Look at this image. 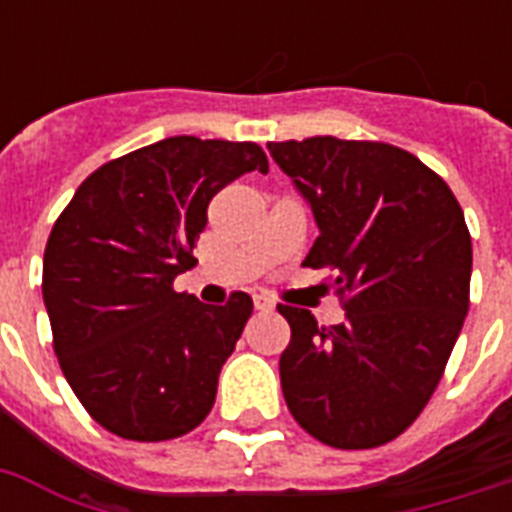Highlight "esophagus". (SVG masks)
Listing matches in <instances>:
<instances>
[{"label": "esophagus", "instance_id": "1", "mask_svg": "<svg viewBox=\"0 0 512 512\" xmlns=\"http://www.w3.org/2000/svg\"><path fill=\"white\" fill-rule=\"evenodd\" d=\"M255 308L257 311H273L276 305H273L268 297H255Z\"/></svg>", "mask_w": 512, "mask_h": 512}]
</instances>
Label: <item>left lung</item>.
Returning a JSON list of instances; mask_svg holds the SVG:
<instances>
[{"label": "left lung", "mask_w": 512, "mask_h": 512, "mask_svg": "<svg viewBox=\"0 0 512 512\" xmlns=\"http://www.w3.org/2000/svg\"><path fill=\"white\" fill-rule=\"evenodd\" d=\"M311 201L345 321L321 327L279 305L292 337L279 358L292 417L321 444L374 449L412 425L444 377L470 308L473 244L444 177L380 140L316 135L268 143Z\"/></svg>", "instance_id": "obj_1"}]
</instances>
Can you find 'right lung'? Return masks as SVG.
Returning a JSON list of instances; mask_svg holds the SVG:
<instances>
[{
	"instance_id": "right-lung-1",
	"label": "right lung",
	"mask_w": 512,
	"mask_h": 512,
	"mask_svg": "<svg viewBox=\"0 0 512 512\" xmlns=\"http://www.w3.org/2000/svg\"><path fill=\"white\" fill-rule=\"evenodd\" d=\"M268 172L257 143L159 140L92 172L44 247L52 348L92 420L127 441H170L204 422L252 313L233 292L204 305L175 292L220 188Z\"/></svg>"
}]
</instances>
